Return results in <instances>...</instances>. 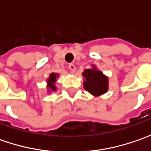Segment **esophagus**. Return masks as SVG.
<instances>
[{
    "label": "esophagus",
    "instance_id": "34e87169",
    "mask_svg": "<svg viewBox=\"0 0 151 151\" xmlns=\"http://www.w3.org/2000/svg\"><path fill=\"white\" fill-rule=\"evenodd\" d=\"M68 68H69V70H70V73H74L75 71H76V66H75L73 64H70V65H69V66H68Z\"/></svg>",
    "mask_w": 151,
    "mask_h": 151
}]
</instances>
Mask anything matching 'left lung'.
I'll use <instances>...</instances> for the list:
<instances>
[{"instance_id": "left-lung-1", "label": "left lung", "mask_w": 151, "mask_h": 151, "mask_svg": "<svg viewBox=\"0 0 151 151\" xmlns=\"http://www.w3.org/2000/svg\"><path fill=\"white\" fill-rule=\"evenodd\" d=\"M84 78L83 86L92 96H99L106 93L108 90V78L94 65L91 69H86L82 72Z\"/></svg>"}]
</instances>
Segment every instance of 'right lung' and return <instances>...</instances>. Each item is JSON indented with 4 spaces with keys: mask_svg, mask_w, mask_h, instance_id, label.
I'll return each mask as SVG.
<instances>
[{
    "mask_svg": "<svg viewBox=\"0 0 151 151\" xmlns=\"http://www.w3.org/2000/svg\"><path fill=\"white\" fill-rule=\"evenodd\" d=\"M59 74L58 73H51L49 76V78L47 79V89L48 92L50 93L52 91H55L57 90V87L55 86V82L57 81V78L59 77Z\"/></svg>",
    "mask_w": 151,
    "mask_h": 151,
    "instance_id": "obj_1",
    "label": "right lung"
}]
</instances>
